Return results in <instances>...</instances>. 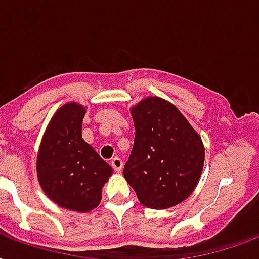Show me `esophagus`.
<instances>
[{"label": "esophagus", "instance_id": "34e87169", "mask_svg": "<svg viewBox=\"0 0 259 259\" xmlns=\"http://www.w3.org/2000/svg\"><path fill=\"white\" fill-rule=\"evenodd\" d=\"M111 166H113L115 172L119 173L122 170V168H123V161L119 157H114L111 160Z\"/></svg>", "mask_w": 259, "mask_h": 259}]
</instances>
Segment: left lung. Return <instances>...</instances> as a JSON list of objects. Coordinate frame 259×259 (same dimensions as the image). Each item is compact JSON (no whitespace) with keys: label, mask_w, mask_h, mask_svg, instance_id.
<instances>
[{"label":"left lung","mask_w":259,"mask_h":259,"mask_svg":"<svg viewBox=\"0 0 259 259\" xmlns=\"http://www.w3.org/2000/svg\"><path fill=\"white\" fill-rule=\"evenodd\" d=\"M136 136L123 176L142 205L166 209L196 188L204 166V145L176 106L148 97L130 107Z\"/></svg>","instance_id":"1"}]
</instances>
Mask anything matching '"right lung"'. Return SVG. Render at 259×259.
I'll list each match as a JSON object with an SVG mask.
<instances>
[{"label": "right lung", "mask_w": 259, "mask_h": 259, "mask_svg": "<svg viewBox=\"0 0 259 259\" xmlns=\"http://www.w3.org/2000/svg\"><path fill=\"white\" fill-rule=\"evenodd\" d=\"M86 107L68 102L51 118L37 153V179L48 199L62 208L90 212L102 199V188L113 175L82 137Z\"/></svg>", "instance_id": "obj_1"}]
</instances>
